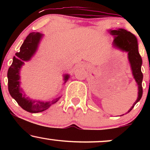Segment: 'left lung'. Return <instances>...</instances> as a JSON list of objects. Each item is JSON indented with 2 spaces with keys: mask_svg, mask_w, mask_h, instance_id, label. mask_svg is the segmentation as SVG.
<instances>
[{
  "mask_svg": "<svg viewBox=\"0 0 150 150\" xmlns=\"http://www.w3.org/2000/svg\"><path fill=\"white\" fill-rule=\"evenodd\" d=\"M110 33L114 36L113 45L120 49L128 52V58L130 61L132 74L136 82L138 85V97L137 101L134 103L132 106L129 110L128 112L133 108L135 105L140 100L142 96V82L143 78L141 65H142V58L138 52L137 41L135 36L131 32H128L124 29H118V30H111Z\"/></svg>",
  "mask_w": 150,
  "mask_h": 150,
  "instance_id": "1",
  "label": "left lung"
}]
</instances>
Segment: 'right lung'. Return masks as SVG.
I'll use <instances>...</instances> for the list:
<instances>
[{
  "instance_id": "right-lung-1",
  "label": "right lung",
  "mask_w": 150,
  "mask_h": 150,
  "mask_svg": "<svg viewBox=\"0 0 150 150\" xmlns=\"http://www.w3.org/2000/svg\"><path fill=\"white\" fill-rule=\"evenodd\" d=\"M42 37V34L39 32H32L27 36L20 47V52L16 53V56L13 57V63L8 71V90L10 95L24 110L30 113H39L45 111L51 106V104H55L59 100V98L47 102L32 100L26 97L20 87L19 72L20 68L24 64V62L29 61L35 53ZM68 77L69 76L68 75H65V82L68 80Z\"/></svg>"
}]
</instances>
